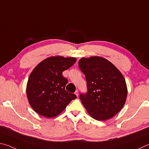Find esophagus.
Segmentation results:
<instances>
[{"label":"esophagus","mask_w":149,"mask_h":149,"mask_svg":"<svg viewBox=\"0 0 149 149\" xmlns=\"http://www.w3.org/2000/svg\"><path fill=\"white\" fill-rule=\"evenodd\" d=\"M79 90H76V91H75V92H74V94L75 95H76L77 96V97H78V96H79Z\"/></svg>","instance_id":"esophagus-1"}]
</instances>
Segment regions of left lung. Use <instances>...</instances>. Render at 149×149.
Wrapping results in <instances>:
<instances>
[{
  "mask_svg": "<svg viewBox=\"0 0 149 149\" xmlns=\"http://www.w3.org/2000/svg\"><path fill=\"white\" fill-rule=\"evenodd\" d=\"M79 66L85 75L88 90L79 97L88 114L100 121L113 117L126 100L123 75L112 63L101 57H82Z\"/></svg>",
  "mask_w": 149,
  "mask_h": 149,
  "instance_id": "1",
  "label": "left lung"
}]
</instances>
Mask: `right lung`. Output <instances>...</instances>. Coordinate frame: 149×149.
<instances>
[{
	"label": "right lung",
	"instance_id": "right-lung-1",
	"mask_svg": "<svg viewBox=\"0 0 149 149\" xmlns=\"http://www.w3.org/2000/svg\"><path fill=\"white\" fill-rule=\"evenodd\" d=\"M76 61L75 57H50L33 69L28 79L27 96L36 113L47 118L55 117L77 98L65 90L68 80L62 74Z\"/></svg>",
	"mask_w": 149,
	"mask_h": 149
}]
</instances>
